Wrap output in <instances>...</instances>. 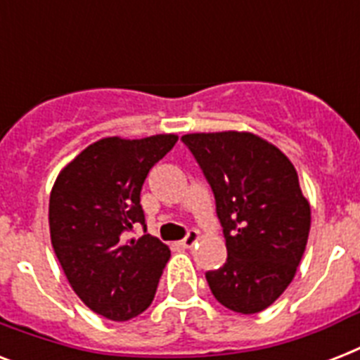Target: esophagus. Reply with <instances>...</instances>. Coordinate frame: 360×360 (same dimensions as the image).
<instances>
[{
	"label": "esophagus",
	"instance_id": "obj_1",
	"mask_svg": "<svg viewBox=\"0 0 360 360\" xmlns=\"http://www.w3.org/2000/svg\"><path fill=\"white\" fill-rule=\"evenodd\" d=\"M198 239H200V233H198L196 230H191L188 233H186L185 239L179 240V245L183 246V248H192V246L198 243Z\"/></svg>",
	"mask_w": 360,
	"mask_h": 360
}]
</instances>
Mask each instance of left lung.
Masks as SVG:
<instances>
[{
	"label": "left lung",
	"mask_w": 360,
	"mask_h": 360,
	"mask_svg": "<svg viewBox=\"0 0 360 360\" xmlns=\"http://www.w3.org/2000/svg\"><path fill=\"white\" fill-rule=\"evenodd\" d=\"M213 188L228 259L205 273L214 299L239 314L271 307L290 285L310 231L295 166L252 132L181 136Z\"/></svg>",
	"instance_id": "1"
}]
</instances>
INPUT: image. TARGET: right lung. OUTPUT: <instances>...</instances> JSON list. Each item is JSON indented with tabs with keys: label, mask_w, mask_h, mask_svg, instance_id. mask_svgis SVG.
I'll return each instance as SVG.
<instances>
[{
	"label": "right lung",
	"mask_w": 360,
	"mask_h": 360,
	"mask_svg": "<svg viewBox=\"0 0 360 360\" xmlns=\"http://www.w3.org/2000/svg\"><path fill=\"white\" fill-rule=\"evenodd\" d=\"M175 141V134L103 138L59 172L50 192V237L65 276L86 307L112 321L149 308L169 259L157 237L124 233L146 228L141 185Z\"/></svg>",
	"instance_id": "right-lung-1"
}]
</instances>
